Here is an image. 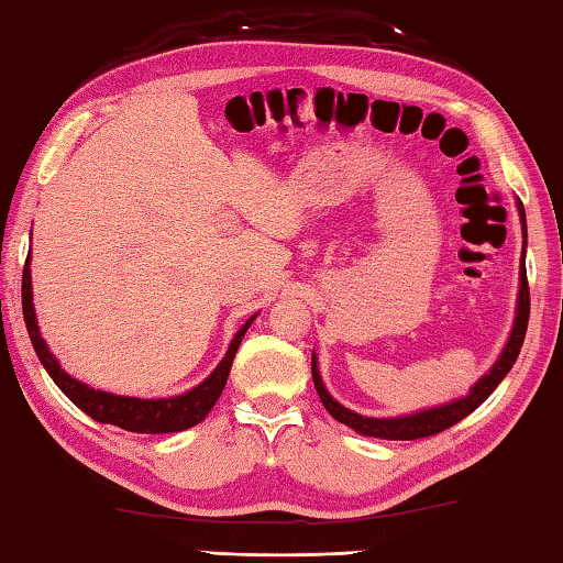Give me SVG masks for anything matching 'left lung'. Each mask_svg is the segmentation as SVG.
Instances as JSON below:
<instances>
[{"mask_svg": "<svg viewBox=\"0 0 563 563\" xmlns=\"http://www.w3.org/2000/svg\"><path fill=\"white\" fill-rule=\"evenodd\" d=\"M519 213H521V223H523V238H527V218H523V206L519 203ZM527 245V243H523ZM529 283H527V268H523V258H521V288H519V308H517V320H514V330L509 335L507 347H504L501 357L497 360V365L489 369V375H484L479 383L472 387V393L454 399V402L444 405V407H434V409H424V412L409 415V417H395V419H375V417H362L352 409L342 407L328 395L325 385H322L316 357H312V383H316V389L320 395V402L325 405L328 412L338 419V422L352 427V430L367 437H379V440H422V437H432L440 434L444 430H450L452 424L462 422L466 415H472L476 407H479L484 399H487L497 385L507 377L509 369L514 367V362L519 357V350L523 345V338H527V325H529Z\"/></svg>", "mask_w": 563, "mask_h": 563, "instance_id": "obj_1", "label": "left lung"}]
</instances>
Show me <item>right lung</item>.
<instances>
[{"instance_id": "1", "label": "right lung", "mask_w": 563, "mask_h": 563, "mask_svg": "<svg viewBox=\"0 0 563 563\" xmlns=\"http://www.w3.org/2000/svg\"><path fill=\"white\" fill-rule=\"evenodd\" d=\"M22 310H24V322H26V332H30L32 338V345L36 350V355H40L44 369L56 383V387H59L62 393L81 409V412H87L91 419H97V422L117 424L121 430L139 432V434L180 432L206 419V415L211 412V407L216 405V399L223 393L238 345H241L245 330L251 328L253 322L251 318L241 330H238V335L233 338L221 365L213 369L211 377L190 389V393L168 397V399H139V397H119V395L99 393V389L87 387L84 383H79V379H74L64 373L62 365L56 362L49 347H46V342L42 340L40 328H36L34 305H32L30 258H26L24 273H22Z\"/></svg>"}]
</instances>
